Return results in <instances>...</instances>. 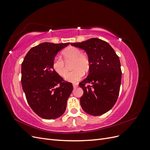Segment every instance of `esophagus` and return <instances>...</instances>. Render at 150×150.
Here are the masks:
<instances>
[{
  "instance_id": "esophagus-1",
  "label": "esophagus",
  "mask_w": 150,
  "mask_h": 150,
  "mask_svg": "<svg viewBox=\"0 0 150 150\" xmlns=\"http://www.w3.org/2000/svg\"><path fill=\"white\" fill-rule=\"evenodd\" d=\"M72 86H73L74 88H76L78 87V84H72Z\"/></svg>"
}]
</instances>
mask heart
Segmentation results:
<instances>
[{
  "label": "heart",
  "mask_w": 150,
  "mask_h": 150,
  "mask_svg": "<svg viewBox=\"0 0 150 150\" xmlns=\"http://www.w3.org/2000/svg\"><path fill=\"white\" fill-rule=\"evenodd\" d=\"M62 56L66 62H68L73 61L72 69L74 71L67 73L66 62L64 60L56 56L54 58L52 67L54 71L61 77H65L66 79L71 83H76L83 78L84 72H88L90 67V61L89 57L85 54L82 53L81 50L75 47H69L62 52Z\"/></svg>",
  "instance_id": "1"
}]
</instances>
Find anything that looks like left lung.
I'll return each mask as SVG.
<instances>
[{
  "instance_id": "obj_1",
  "label": "left lung",
  "mask_w": 150,
  "mask_h": 150,
  "mask_svg": "<svg viewBox=\"0 0 150 150\" xmlns=\"http://www.w3.org/2000/svg\"><path fill=\"white\" fill-rule=\"evenodd\" d=\"M71 45L84 50L90 61L89 73L79 84L84 91L81 106L89 115H101L111 110L119 96L122 74L120 58L110 44L98 38Z\"/></svg>"
}]
</instances>
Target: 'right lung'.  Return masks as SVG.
<instances>
[{
	"label": "right lung",
	"mask_w": 150,
	"mask_h": 150,
	"mask_svg": "<svg viewBox=\"0 0 150 150\" xmlns=\"http://www.w3.org/2000/svg\"><path fill=\"white\" fill-rule=\"evenodd\" d=\"M69 44H40L29 50L22 63V89L32 110L42 118L56 119L66 111L73 86L54 71L52 63Z\"/></svg>",
	"instance_id": "add662e5"
}]
</instances>
